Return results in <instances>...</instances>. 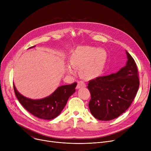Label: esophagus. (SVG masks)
Returning <instances> with one entry per match:
<instances>
[{"instance_id": "obj_1", "label": "esophagus", "mask_w": 151, "mask_h": 151, "mask_svg": "<svg viewBox=\"0 0 151 151\" xmlns=\"http://www.w3.org/2000/svg\"><path fill=\"white\" fill-rule=\"evenodd\" d=\"M82 87H83V88H84V87H86V84L84 83V81H78L76 89H79L80 88H82Z\"/></svg>"}]
</instances>
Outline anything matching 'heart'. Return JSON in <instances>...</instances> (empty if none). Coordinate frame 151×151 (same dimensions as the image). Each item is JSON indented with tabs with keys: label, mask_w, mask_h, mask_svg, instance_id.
Here are the masks:
<instances>
[{
	"label": "heart",
	"mask_w": 151,
	"mask_h": 151,
	"mask_svg": "<svg viewBox=\"0 0 151 151\" xmlns=\"http://www.w3.org/2000/svg\"><path fill=\"white\" fill-rule=\"evenodd\" d=\"M106 59V52L102 49L92 46H82L78 49L71 56L70 62L74 67L80 68V75L86 79L98 76L101 73ZM69 73H73V68L68 66Z\"/></svg>",
	"instance_id": "b5f03b06"
}]
</instances>
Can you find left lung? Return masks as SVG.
Returning a JSON list of instances; mask_svg holds the SVG:
<instances>
[{"label": "left lung", "instance_id": "8db88e82", "mask_svg": "<svg viewBox=\"0 0 151 151\" xmlns=\"http://www.w3.org/2000/svg\"><path fill=\"white\" fill-rule=\"evenodd\" d=\"M126 65L117 73L98 76L89 81L91 114L100 121L112 120L127 109L139 86L138 68L133 58L126 51Z\"/></svg>", "mask_w": 151, "mask_h": 151}]
</instances>
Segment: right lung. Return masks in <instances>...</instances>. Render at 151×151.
<instances>
[{"label": "right lung", "instance_id": "1", "mask_svg": "<svg viewBox=\"0 0 151 151\" xmlns=\"http://www.w3.org/2000/svg\"><path fill=\"white\" fill-rule=\"evenodd\" d=\"M76 85L77 83L75 82L59 87L51 96L40 100H32L24 97L18 92L14 84L13 87L16 96L27 111L38 118L50 120L61 113L69 97L75 92Z\"/></svg>", "mask_w": 151, "mask_h": 151}]
</instances>
